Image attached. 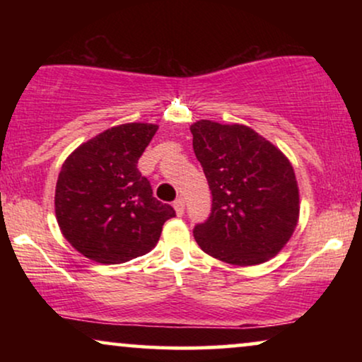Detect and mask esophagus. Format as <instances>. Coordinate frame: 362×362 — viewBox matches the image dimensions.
I'll list each match as a JSON object with an SVG mask.
<instances>
[{
    "label": "esophagus",
    "mask_w": 362,
    "mask_h": 362,
    "mask_svg": "<svg viewBox=\"0 0 362 362\" xmlns=\"http://www.w3.org/2000/svg\"><path fill=\"white\" fill-rule=\"evenodd\" d=\"M173 207H175L177 216H182V212H185V199H182V197H177V199L173 202Z\"/></svg>",
    "instance_id": "obj_1"
}]
</instances>
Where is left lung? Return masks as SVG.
<instances>
[{"mask_svg":"<svg viewBox=\"0 0 362 362\" xmlns=\"http://www.w3.org/2000/svg\"><path fill=\"white\" fill-rule=\"evenodd\" d=\"M191 133L212 194L209 217L192 229L197 245L232 265L275 257L293 234L300 212L290 161L244 125L201 120Z\"/></svg>","mask_w":362,"mask_h":362,"instance_id":"obj_1","label":"left lung"}]
</instances>
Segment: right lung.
<instances>
[{
	"label": "right lung",
	"instance_id": "1",
	"mask_svg": "<svg viewBox=\"0 0 362 362\" xmlns=\"http://www.w3.org/2000/svg\"><path fill=\"white\" fill-rule=\"evenodd\" d=\"M158 130L150 123L113 127L67 158L56 186V216L76 250L100 264H123L156 245L176 216L153 196L138 160Z\"/></svg>",
	"mask_w": 362,
	"mask_h": 362
}]
</instances>
